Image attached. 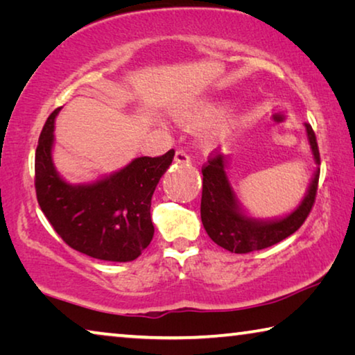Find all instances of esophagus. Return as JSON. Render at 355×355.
Wrapping results in <instances>:
<instances>
[{"instance_id": "1", "label": "esophagus", "mask_w": 355, "mask_h": 355, "mask_svg": "<svg viewBox=\"0 0 355 355\" xmlns=\"http://www.w3.org/2000/svg\"><path fill=\"white\" fill-rule=\"evenodd\" d=\"M175 161L178 164H189L191 158L184 148H178L175 152Z\"/></svg>"}]
</instances>
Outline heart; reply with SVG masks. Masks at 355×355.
Segmentation results:
<instances>
[{"mask_svg":"<svg viewBox=\"0 0 355 355\" xmlns=\"http://www.w3.org/2000/svg\"><path fill=\"white\" fill-rule=\"evenodd\" d=\"M207 112H209V111H207ZM230 127H232V122H228V120H222V122L213 125V127L208 130V135H207L208 139L209 141L220 139L222 136H225L228 133Z\"/></svg>","mask_w":355,"mask_h":355,"instance_id":"obj_1","label":"heart"}]
</instances>
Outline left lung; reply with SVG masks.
Instances as JSON below:
<instances>
[{"mask_svg":"<svg viewBox=\"0 0 355 355\" xmlns=\"http://www.w3.org/2000/svg\"><path fill=\"white\" fill-rule=\"evenodd\" d=\"M305 128H307L309 142L316 164H321L315 131L310 123H305ZM225 164L224 156L214 148L202 167V224L205 227L208 236L220 248L235 252V254H248V252L266 249L293 235L309 218L311 208L315 205L320 169H316L307 196L297 209H294L284 219L261 222L250 219L239 211L236 197L228 183Z\"/></svg>","mask_w":355,"mask_h":355,"instance_id":"left-lung-1","label":"left lung"}]
</instances>
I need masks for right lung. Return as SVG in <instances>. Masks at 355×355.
Masks as SVG:
<instances>
[{
	"label": "right lung",
	"instance_id": "add662e5",
	"mask_svg": "<svg viewBox=\"0 0 355 355\" xmlns=\"http://www.w3.org/2000/svg\"><path fill=\"white\" fill-rule=\"evenodd\" d=\"M59 110L46 119L35 148L34 186L40 209L71 249L105 261L136 260L153 238L152 196L175 150L155 158L141 156L97 183L71 186L58 175L51 159Z\"/></svg>",
	"mask_w": 355,
	"mask_h": 355
}]
</instances>
